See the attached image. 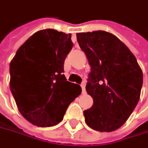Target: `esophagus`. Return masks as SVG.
Listing matches in <instances>:
<instances>
[{
    "instance_id": "esophagus-1",
    "label": "esophagus",
    "mask_w": 148,
    "mask_h": 148,
    "mask_svg": "<svg viewBox=\"0 0 148 148\" xmlns=\"http://www.w3.org/2000/svg\"><path fill=\"white\" fill-rule=\"evenodd\" d=\"M81 86V89H82V94H86V86H85V84L83 83Z\"/></svg>"
}]
</instances>
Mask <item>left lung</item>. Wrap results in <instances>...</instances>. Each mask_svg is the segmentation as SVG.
Listing matches in <instances>:
<instances>
[{
  "label": "left lung",
  "mask_w": 148,
  "mask_h": 148,
  "mask_svg": "<svg viewBox=\"0 0 148 148\" xmlns=\"http://www.w3.org/2000/svg\"><path fill=\"white\" fill-rule=\"evenodd\" d=\"M91 67L86 91L94 100L84 111L86 122L99 132H112L125 123L140 98L143 72L135 56L105 31L76 33Z\"/></svg>",
  "instance_id": "8db88e82"
}]
</instances>
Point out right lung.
Wrapping results in <instances>:
<instances>
[{"instance_id": "obj_1", "label": "right lung", "mask_w": 148, "mask_h": 148, "mask_svg": "<svg viewBox=\"0 0 148 148\" xmlns=\"http://www.w3.org/2000/svg\"><path fill=\"white\" fill-rule=\"evenodd\" d=\"M73 46L71 34L53 29L35 32L10 64V88L22 116L32 125L49 127L63 119L81 87L67 81L64 60Z\"/></svg>"}]
</instances>
